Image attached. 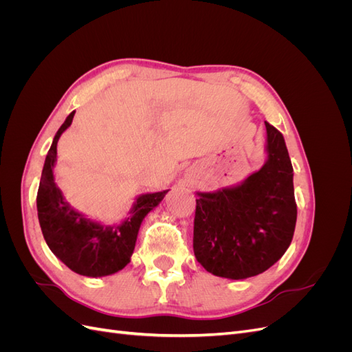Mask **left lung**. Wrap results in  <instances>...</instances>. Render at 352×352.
I'll list each match as a JSON object with an SVG mask.
<instances>
[{
	"instance_id": "8db88e82",
	"label": "left lung",
	"mask_w": 352,
	"mask_h": 352,
	"mask_svg": "<svg viewBox=\"0 0 352 352\" xmlns=\"http://www.w3.org/2000/svg\"><path fill=\"white\" fill-rule=\"evenodd\" d=\"M265 158L241 184L197 192L194 252L211 274L257 276L289 248L295 223L294 168L283 135L265 122Z\"/></svg>"
}]
</instances>
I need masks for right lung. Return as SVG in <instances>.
<instances>
[{
	"mask_svg": "<svg viewBox=\"0 0 352 352\" xmlns=\"http://www.w3.org/2000/svg\"><path fill=\"white\" fill-rule=\"evenodd\" d=\"M74 111L57 131L45 158L36 197L42 235L56 257L88 278L114 274L131 263L141 223L163 201L168 189L135 198L129 216L117 225H102L74 210L54 180L57 142L72 124Z\"/></svg>",
	"mask_w": 352,
	"mask_h": 352,
	"instance_id": "add662e5",
	"label": "right lung"
}]
</instances>
